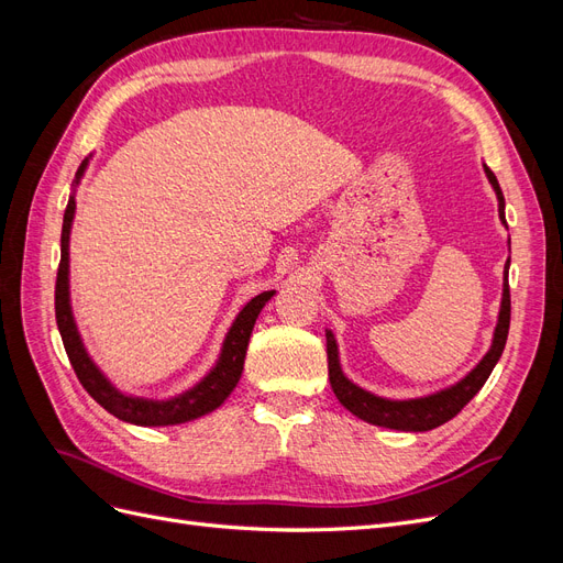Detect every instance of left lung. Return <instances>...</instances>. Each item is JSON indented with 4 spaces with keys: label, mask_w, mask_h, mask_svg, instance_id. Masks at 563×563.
Returning a JSON list of instances; mask_svg holds the SVG:
<instances>
[{
    "label": "left lung",
    "mask_w": 563,
    "mask_h": 563,
    "mask_svg": "<svg viewBox=\"0 0 563 563\" xmlns=\"http://www.w3.org/2000/svg\"><path fill=\"white\" fill-rule=\"evenodd\" d=\"M484 172L488 176V183L493 185V190L498 195V213L500 220L505 223V197L498 185V178L493 176L488 166H484ZM507 269L509 261L505 267V284H503V302H500V314H498V327L496 333H493V345L486 352L484 360L476 364L467 376L455 383L449 389H441L437 395L430 397H420V399H408V401H391L371 395V391L356 387L350 383L343 371H340L338 362V345L331 331H327V354H329V380L333 395L338 401L343 404L350 413L356 418H362L371 424H378V428H389V430H401V432H428L439 428V424L449 422L455 418L463 408L470 404V399L484 387L488 380L490 371L496 368L500 354L507 343V331H509V282H507Z\"/></svg>",
    "instance_id": "left-lung-1"
}]
</instances>
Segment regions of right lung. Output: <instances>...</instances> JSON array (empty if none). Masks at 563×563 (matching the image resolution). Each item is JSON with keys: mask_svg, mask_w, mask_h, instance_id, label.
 <instances>
[{"mask_svg": "<svg viewBox=\"0 0 563 563\" xmlns=\"http://www.w3.org/2000/svg\"><path fill=\"white\" fill-rule=\"evenodd\" d=\"M87 162L89 159H84L79 166L77 183L84 174V168H87ZM73 218H75V197H70V201H67V209L63 216L60 265H58V277H56V323L67 352V360H70L84 389H87L89 395L114 418L133 422V424H143V428L180 424L216 411V408L230 397V391L242 378L253 323L258 319L261 310L265 308V302L275 296V291H265L244 305V310L236 314L230 333L225 335L223 352H220L218 364L213 366L209 376L201 383H197L192 389H187L180 397L166 399V401L126 397L119 389H114L110 380L91 362V356L87 354V350H84V343L75 327V317L70 310V284H67V269H70V253H67V249H70Z\"/></svg>", "mask_w": 563, "mask_h": 563, "instance_id": "obj_1", "label": "right lung"}]
</instances>
